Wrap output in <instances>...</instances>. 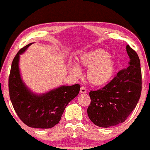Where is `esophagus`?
Segmentation results:
<instances>
[{
    "label": "esophagus",
    "instance_id": "esophagus-1",
    "mask_svg": "<svg viewBox=\"0 0 150 150\" xmlns=\"http://www.w3.org/2000/svg\"><path fill=\"white\" fill-rule=\"evenodd\" d=\"M87 89H86L85 87H81V89H80V93H82V94H85L87 93Z\"/></svg>",
    "mask_w": 150,
    "mask_h": 150
}]
</instances>
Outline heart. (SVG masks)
Here are the masks:
<instances>
[{
    "instance_id": "b5f03b06",
    "label": "heart",
    "mask_w": 150,
    "mask_h": 150,
    "mask_svg": "<svg viewBox=\"0 0 150 150\" xmlns=\"http://www.w3.org/2000/svg\"><path fill=\"white\" fill-rule=\"evenodd\" d=\"M76 62H69L68 70L72 75H82L81 68L87 69V78L94 87H103L110 82L115 71V62L108 53L102 49L85 51L79 54Z\"/></svg>"
}]
</instances>
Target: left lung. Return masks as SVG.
<instances>
[{"instance_id": "left-lung-1", "label": "left lung", "mask_w": 150, "mask_h": 150, "mask_svg": "<svg viewBox=\"0 0 150 150\" xmlns=\"http://www.w3.org/2000/svg\"><path fill=\"white\" fill-rule=\"evenodd\" d=\"M130 62L103 88L91 91L87 114L93 123L102 128L124 122L137 105L142 91L140 61L136 52L126 45Z\"/></svg>"}]
</instances>
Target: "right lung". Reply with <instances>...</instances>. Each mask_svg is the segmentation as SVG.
Instances as JSON below:
<instances>
[{
  "mask_svg": "<svg viewBox=\"0 0 150 150\" xmlns=\"http://www.w3.org/2000/svg\"><path fill=\"white\" fill-rule=\"evenodd\" d=\"M32 44L22 48L12 61L8 79L10 98L25 124L31 128H51L59 123L66 106L78 95L81 86L62 85L41 94L30 90L22 80L19 62L20 55Z\"/></svg>",
  "mask_w": 150,
  "mask_h": 150,
  "instance_id": "obj_1",
  "label": "right lung"
}]
</instances>
